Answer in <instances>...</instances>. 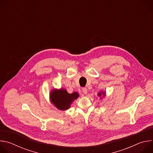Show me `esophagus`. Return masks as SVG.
Returning <instances> with one entry per match:
<instances>
[{
    "instance_id": "34e87169",
    "label": "esophagus",
    "mask_w": 153,
    "mask_h": 153,
    "mask_svg": "<svg viewBox=\"0 0 153 153\" xmlns=\"http://www.w3.org/2000/svg\"><path fill=\"white\" fill-rule=\"evenodd\" d=\"M82 92L83 93V94H86L87 93H88V90L86 89V88H82Z\"/></svg>"
}]
</instances>
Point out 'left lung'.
Wrapping results in <instances>:
<instances>
[{
  "label": "left lung",
  "instance_id": "obj_1",
  "mask_svg": "<svg viewBox=\"0 0 153 153\" xmlns=\"http://www.w3.org/2000/svg\"><path fill=\"white\" fill-rule=\"evenodd\" d=\"M97 96L100 97V99H102V97H105L106 96V93L103 91H100L98 93Z\"/></svg>",
  "mask_w": 153,
  "mask_h": 153
}]
</instances>
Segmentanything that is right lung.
I'll return each instance as SVG.
<instances>
[{
	"label": "right lung",
	"mask_w": 153,
	"mask_h": 153,
	"mask_svg": "<svg viewBox=\"0 0 153 153\" xmlns=\"http://www.w3.org/2000/svg\"><path fill=\"white\" fill-rule=\"evenodd\" d=\"M79 97V94L78 93L74 92L70 94L64 88L53 89L50 91V94L51 103L62 111L68 110L74 100Z\"/></svg>",
	"instance_id": "1"
}]
</instances>
